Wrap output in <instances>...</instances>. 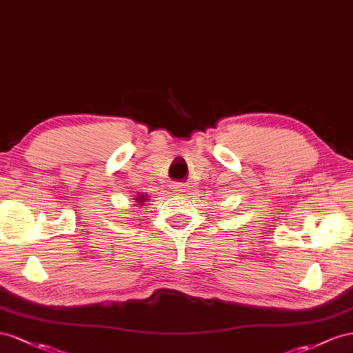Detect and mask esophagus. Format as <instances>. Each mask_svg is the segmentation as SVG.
Wrapping results in <instances>:
<instances>
[{"label":"esophagus","instance_id":"obj_1","mask_svg":"<svg viewBox=\"0 0 353 353\" xmlns=\"http://www.w3.org/2000/svg\"><path fill=\"white\" fill-rule=\"evenodd\" d=\"M174 189H176V192L183 194V192H186V185H183V183H177V185H174Z\"/></svg>","mask_w":353,"mask_h":353}]
</instances>
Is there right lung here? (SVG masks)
Listing matches in <instances>:
<instances>
[{
  "instance_id": "add662e5",
  "label": "right lung",
  "mask_w": 353,
  "mask_h": 353,
  "mask_svg": "<svg viewBox=\"0 0 353 353\" xmlns=\"http://www.w3.org/2000/svg\"><path fill=\"white\" fill-rule=\"evenodd\" d=\"M148 195L146 194H140L134 201H133V203H136V207H142L143 204H146L148 203Z\"/></svg>"
}]
</instances>
